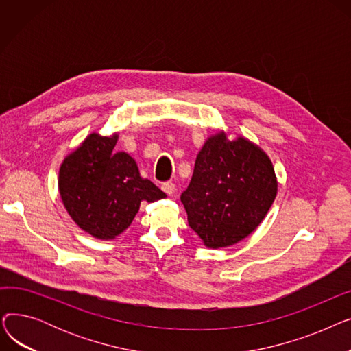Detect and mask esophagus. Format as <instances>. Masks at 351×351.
<instances>
[{
    "label": "esophagus",
    "mask_w": 351,
    "mask_h": 351,
    "mask_svg": "<svg viewBox=\"0 0 351 351\" xmlns=\"http://www.w3.org/2000/svg\"><path fill=\"white\" fill-rule=\"evenodd\" d=\"M162 191L166 193V195H173L175 193V191H176V188H175V183L173 182H166V183H163L162 185Z\"/></svg>",
    "instance_id": "1"
}]
</instances>
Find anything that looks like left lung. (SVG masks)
I'll list each match as a JSON object with an SVG mask.
<instances>
[{
  "label": "left lung",
  "instance_id": "1",
  "mask_svg": "<svg viewBox=\"0 0 351 351\" xmlns=\"http://www.w3.org/2000/svg\"><path fill=\"white\" fill-rule=\"evenodd\" d=\"M278 195L273 163L259 145L225 131L210 135L180 200L206 247L236 245L262 223Z\"/></svg>",
  "mask_w": 351,
  "mask_h": 351
}]
</instances>
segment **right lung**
Instances as JSON below:
<instances>
[{
    "instance_id": "1",
    "label": "right lung",
    "mask_w": 351,
    "mask_h": 351,
    "mask_svg": "<svg viewBox=\"0 0 351 351\" xmlns=\"http://www.w3.org/2000/svg\"><path fill=\"white\" fill-rule=\"evenodd\" d=\"M119 135L89 134L60 166L58 189L73 222L101 241L119 236L132 223L142 202L166 195L141 176L135 159L115 152Z\"/></svg>"
}]
</instances>
